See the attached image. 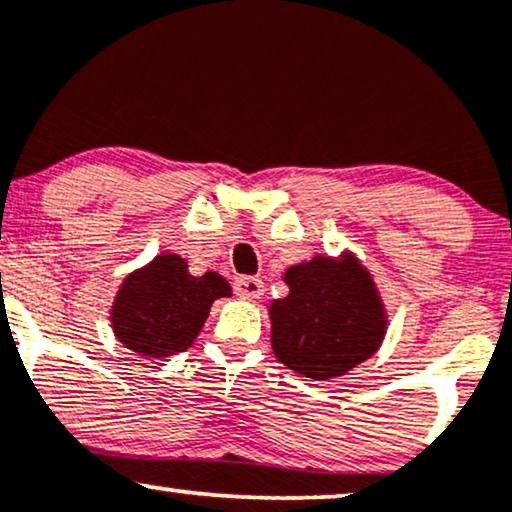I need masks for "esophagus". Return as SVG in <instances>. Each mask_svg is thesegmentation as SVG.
<instances>
[{
    "instance_id": "obj_1",
    "label": "esophagus",
    "mask_w": 512,
    "mask_h": 512,
    "mask_svg": "<svg viewBox=\"0 0 512 512\" xmlns=\"http://www.w3.org/2000/svg\"><path fill=\"white\" fill-rule=\"evenodd\" d=\"M234 292L241 299H260L264 295V283L255 276H241L234 281Z\"/></svg>"
}]
</instances>
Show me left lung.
<instances>
[{
	"mask_svg": "<svg viewBox=\"0 0 512 512\" xmlns=\"http://www.w3.org/2000/svg\"><path fill=\"white\" fill-rule=\"evenodd\" d=\"M290 295L269 306L271 346L285 367L325 381L379 349L386 313L372 276L351 252L313 257L285 271Z\"/></svg>",
	"mask_w": 512,
	"mask_h": 512,
	"instance_id": "left-lung-1",
	"label": "left lung"
}]
</instances>
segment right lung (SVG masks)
I'll list each match as a JSON object with an SVG mask.
<instances>
[{
    "label": "right lung",
    "mask_w": 512,
    "mask_h": 512,
    "mask_svg": "<svg viewBox=\"0 0 512 512\" xmlns=\"http://www.w3.org/2000/svg\"><path fill=\"white\" fill-rule=\"evenodd\" d=\"M229 295V283L215 271L192 276L180 255H159L121 283L112 330L140 356H173L192 346L215 299Z\"/></svg>",
    "instance_id": "right-lung-1"
}]
</instances>
